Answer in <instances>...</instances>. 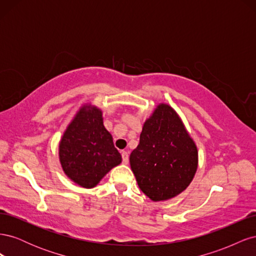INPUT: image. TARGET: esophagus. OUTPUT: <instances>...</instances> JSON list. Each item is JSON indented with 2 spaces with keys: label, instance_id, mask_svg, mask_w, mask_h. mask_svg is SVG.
<instances>
[{
  "label": "esophagus",
  "instance_id": "1",
  "mask_svg": "<svg viewBox=\"0 0 256 256\" xmlns=\"http://www.w3.org/2000/svg\"><path fill=\"white\" fill-rule=\"evenodd\" d=\"M122 164H127L129 161V157H128V152H122Z\"/></svg>",
  "mask_w": 256,
  "mask_h": 256
}]
</instances>
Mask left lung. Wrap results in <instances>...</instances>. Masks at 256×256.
<instances>
[{"mask_svg": "<svg viewBox=\"0 0 256 256\" xmlns=\"http://www.w3.org/2000/svg\"><path fill=\"white\" fill-rule=\"evenodd\" d=\"M129 160L138 187L158 202L188 187L198 168V150L180 116L161 104L145 122Z\"/></svg>", "mask_w": 256, "mask_h": 256, "instance_id": "1", "label": "left lung"}]
</instances>
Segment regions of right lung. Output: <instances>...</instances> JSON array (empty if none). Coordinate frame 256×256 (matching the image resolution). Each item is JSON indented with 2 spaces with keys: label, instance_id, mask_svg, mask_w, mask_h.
Segmentation results:
<instances>
[{
  "label": "right lung",
  "instance_id": "add662e5",
  "mask_svg": "<svg viewBox=\"0 0 256 256\" xmlns=\"http://www.w3.org/2000/svg\"><path fill=\"white\" fill-rule=\"evenodd\" d=\"M60 161L70 180L88 189L120 164V154L96 106H82L69 124L60 142Z\"/></svg>",
  "mask_w": 256,
  "mask_h": 256
}]
</instances>
